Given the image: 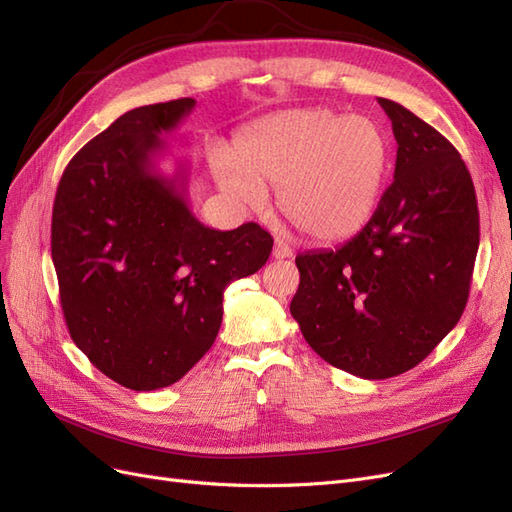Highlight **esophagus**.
<instances>
[{
    "mask_svg": "<svg viewBox=\"0 0 512 512\" xmlns=\"http://www.w3.org/2000/svg\"><path fill=\"white\" fill-rule=\"evenodd\" d=\"M273 258L284 260V258H292V247L280 239H275L273 243Z\"/></svg>",
    "mask_w": 512,
    "mask_h": 512,
    "instance_id": "1",
    "label": "esophagus"
}]
</instances>
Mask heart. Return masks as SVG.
Returning a JSON list of instances; mask_svg holds the SVG:
<instances>
[{
  "mask_svg": "<svg viewBox=\"0 0 512 512\" xmlns=\"http://www.w3.org/2000/svg\"><path fill=\"white\" fill-rule=\"evenodd\" d=\"M389 158V136L376 119L305 106L239 130L232 153H213L211 170L243 207H262L265 185H277L288 222L316 241H339L374 215Z\"/></svg>",
  "mask_w": 512,
  "mask_h": 512,
  "instance_id": "obj_1",
  "label": "heart"
}]
</instances>
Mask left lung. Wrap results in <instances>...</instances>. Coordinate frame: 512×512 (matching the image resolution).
<instances>
[{
	"instance_id": "8db88e82",
	"label": "left lung",
	"mask_w": 512,
	"mask_h": 512,
	"mask_svg": "<svg viewBox=\"0 0 512 512\" xmlns=\"http://www.w3.org/2000/svg\"><path fill=\"white\" fill-rule=\"evenodd\" d=\"M393 123V183L359 235L297 256L290 314L337 369L384 380L416 367L455 329L478 252V207L459 151L406 106L378 98Z\"/></svg>"
}]
</instances>
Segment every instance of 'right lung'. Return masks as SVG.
Wrapping results in <instances>:
<instances>
[{"label": "right lung", "instance_id": "1", "mask_svg": "<svg viewBox=\"0 0 512 512\" xmlns=\"http://www.w3.org/2000/svg\"><path fill=\"white\" fill-rule=\"evenodd\" d=\"M194 98L138 106L76 153L53 205L51 254L74 344L132 391L175 384L222 324L224 290L273 250L258 224L215 230L188 205V164L160 173L162 136Z\"/></svg>", "mask_w": 512, "mask_h": 512}]
</instances>
